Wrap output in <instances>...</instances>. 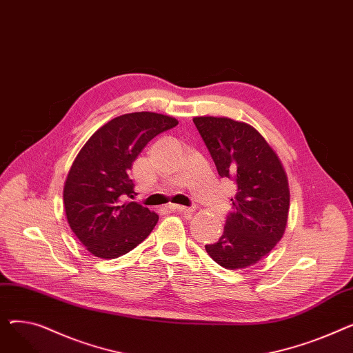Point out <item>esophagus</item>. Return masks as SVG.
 I'll use <instances>...</instances> for the list:
<instances>
[{
  "mask_svg": "<svg viewBox=\"0 0 353 353\" xmlns=\"http://www.w3.org/2000/svg\"><path fill=\"white\" fill-rule=\"evenodd\" d=\"M170 209L174 212H179V213H184V214H192L196 210L194 208H184V206H179V205H172Z\"/></svg>",
  "mask_w": 353,
  "mask_h": 353,
  "instance_id": "esophagus-1",
  "label": "esophagus"
}]
</instances>
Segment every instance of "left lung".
I'll return each mask as SVG.
<instances>
[{
	"instance_id": "1",
	"label": "left lung",
	"mask_w": 353,
	"mask_h": 353,
	"mask_svg": "<svg viewBox=\"0 0 353 353\" xmlns=\"http://www.w3.org/2000/svg\"><path fill=\"white\" fill-rule=\"evenodd\" d=\"M220 177L232 179L237 193L223 234L206 252L225 269L256 265L283 237L290 192L288 176L273 148L248 123L229 117H194Z\"/></svg>"
}]
</instances>
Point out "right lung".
<instances>
[{"label":"right lung","mask_w":353,"mask_h":353,"mask_svg":"<svg viewBox=\"0 0 353 353\" xmlns=\"http://www.w3.org/2000/svg\"><path fill=\"white\" fill-rule=\"evenodd\" d=\"M177 124L174 117L152 111L128 113L105 123L83 145L63 199L68 225L90 253L116 259L152 233L159 216L127 200L134 193L128 172L148 141Z\"/></svg>","instance_id":"add662e5"}]
</instances>
